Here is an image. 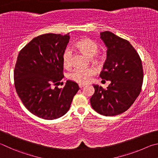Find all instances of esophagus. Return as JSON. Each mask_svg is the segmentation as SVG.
Wrapping results in <instances>:
<instances>
[{"mask_svg":"<svg viewBox=\"0 0 158 158\" xmlns=\"http://www.w3.org/2000/svg\"><path fill=\"white\" fill-rule=\"evenodd\" d=\"M78 86H79L80 88H82V87H84L85 86V85H83V84H79Z\"/></svg>","mask_w":158,"mask_h":158,"instance_id":"esophagus-1","label":"esophagus"}]
</instances>
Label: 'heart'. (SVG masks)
<instances>
[{
    "label": "heart",
    "mask_w": 158,
    "mask_h": 158,
    "mask_svg": "<svg viewBox=\"0 0 158 158\" xmlns=\"http://www.w3.org/2000/svg\"><path fill=\"white\" fill-rule=\"evenodd\" d=\"M76 48L80 51L86 54L89 57L94 56L96 61L101 60L97 55L98 46L95 41L89 38H83L75 44ZM72 51L70 48H66L62 54L63 65L66 68H69L72 64ZM95 73V69L91 67L88 68H76L69 74V78L71 81L80 84H87L92 80V77Z\"/></svg>",
    "instance_id": "obj_1"
}]
</instances>
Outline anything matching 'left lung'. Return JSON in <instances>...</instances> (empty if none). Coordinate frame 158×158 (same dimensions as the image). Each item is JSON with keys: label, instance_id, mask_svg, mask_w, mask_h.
Listing matches in <instances>:
<instances>
[{"label": "left lung", "instance_id": "8db88e82", "mask_svg": "<svg viewBox=\"0 0 158 158\" xmlns=\"http://www.w3.org/2000/svg\"><path fill=\"white\" fill-rule=\"evenodd\" d=\"M101 38L107 49L100 77L111 83L106 89L93 85L95 92L90 103L100 114L115 116L128 110L139 95L143 77L142 60L128 41L109 31L101 32Z\"/></svg>", "mask_w": 158, "mask_h": 158}]
</instances>
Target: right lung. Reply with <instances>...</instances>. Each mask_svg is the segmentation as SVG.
<instances>
[{
	"label": "right lung",
	"mask_w": 158,
	"mask_h": 158,
	"mask_svg": "<svg viewBox=\"0 0 158 158\" xmlns=\"http://www.w3.org/2000/svg\"><path fill=\"white\" fill-rule=\"evenodd\" d=\"M70 36L44 34L30 41L19 52L14 71L15 86L25 107L37 117L52 120L64 115L79 90L67 81L64 88H53L64 77L62 54Z\"/></svg>",
	"instance_id": "1"
}]
</instances>
